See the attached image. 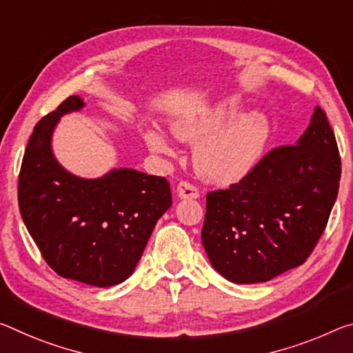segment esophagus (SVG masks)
I'll return each mask as SVG.
<instances>
[{
	"instance_id": "34e87169",
	"label": "esophagus",
	"mask_w": 353,
	"mask_h": 353,
	"mask_svg": "<svg viewBox=\"0 0 353 353\" xmlns=\"http://www.w3.org/2000/svg\"><path fill=\"white\" fill-rule=\"evenodd\" d=\"M176 192H177V196L181 199H198L199 198L198 188L188 182L179 183Z\"/></svg>"
}]
</instances>
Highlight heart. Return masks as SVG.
Masks as SVG:
<instances>
[{"label": "heart", "instance_id": "obj_1", "mask_svg": "<svg viewBox=\"0 0 353 353\" xmlns=\"http://www.w3.org/2000/svg\"><path fill=\"white\" fill-rule=\"evenodd\" d=\"M242 100L226 96L204 108L190 111L171 122V132L183 143L196 144L194 170L204 181L216 185H232L254 170L267 146L270 125L259 111L239 113ZM148 148L165 157L174 148L160 128L148 127L143 133Z\"/></svg>", "mask_w": 353, "mask_h": 353}]
</instances>
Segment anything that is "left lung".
Wrapping results in <instances>:
<instances>
[{
  "label": "left lung",
  "instance_id": "left-lung-1",
  "mask_svg": "<svg viewBox=\"0 0 353 353\" xmlns=\"http://www.w3.org/2000/svg\"><path fill=\"white\" fill-rule=\"evenodd\" d=\"M339 179L336 139L316 106L297 143L207 194L201 239L212 267L231 283L256 284L303 264L327 226Z\"/></svg>",
  "mask_w": 353,
  "mask_h": 353
}]
</instances>
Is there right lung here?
I'll use <instances>...</instances> for the list:
<instances>
[{
    "mask_svg": "<svg viewBox=\"0 0 353 353\" xmlns=\"http://www.w3.org/2000/svg\"><path fill=\"white\" fill-rule=\"evenodd\" d=\"M85 105L72 96L34 127L21 161L19 205L28 232L59 276L108 288L132 275L172 199L165 177L113 168L86 179L59 163L54 128Z\"/></svg>",
    "mask_w": 353,
    "mask_h": 353,
    "instance_id": "add662e5",
    "label": "right lung"
}]
</instances>
